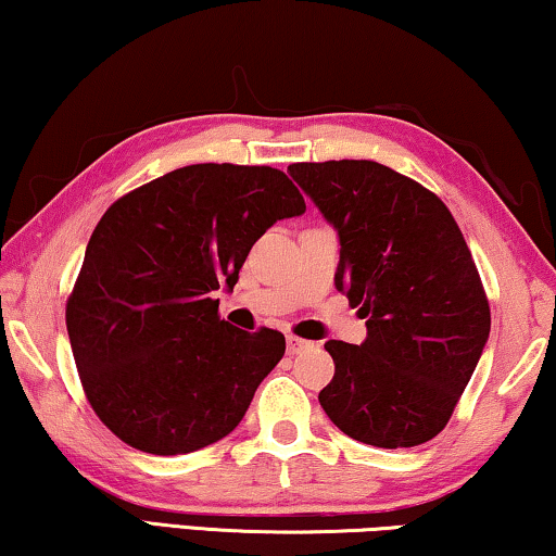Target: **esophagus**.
Returning a JSON list of instances; mask_svg holds the SVG:
<instances>
[{"mask_svg": "<svg viewBox=\"0 0 556 556\" xmlns=\"http://www.w3.org/2000/svg\"><path fill=\"white\" fill-rule=\"evenodd\" d=\"M286 343H288V353H290V355H298V353H303V350H307V348L313 345L311 340H305V338H298V336H288V338H286Z\"/></svg>", "mask_w": 556, "mask_h": 556, "instance_id": "esophagus-1", "label": "esophagus"}]
</instances>
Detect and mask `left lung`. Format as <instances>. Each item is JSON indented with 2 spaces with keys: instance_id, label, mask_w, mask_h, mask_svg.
<instances>
[{
  "instance_id": "1",
  "label": "left lung",
  "mask_w": 556,
  "mask_h": 556,
  "mask_svg": "<svg viewBox=\"0 0 556 556\" xmlns=\"http://www.w3.org/2000/svg\"><path fill=\"white\" fill-rule=\"evenodd\" d=\"M340 236L338 290L367 318L363 345L328 340L320 405L348 438L415 447L445 430L490 338V301L450 208L378 161L290 164Z\"/></svg>"
}]
</instances>
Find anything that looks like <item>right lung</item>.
I'll list each match as a JSON object with an SVG mask.
<instances>
[{
  "label": "right lung",
  "mask_w": 556,
  "mask_h": 556,
  "mask_svg": "<svg viewBox=\"0 0 556 556\" xmlns=\"http://www.w3.org/2000/svg\"><path fill=\"white\" fill-rule=\"evenodd\" d=\"M305 201L270 166L193 164L111 203L66 301V330L89 405L118 440L186 455L243 420L286 353L283 332L220 320L253 243Z\"/></svg>",
  "instance_id": "add662e5"
}]
</instances>
